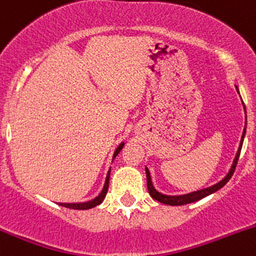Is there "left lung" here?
Masks as SVG:
<instances>
[{"label":"left lung","mask_w":256,"mask_h":256,"mask_svg":"<svg viewBox=\"0 0 256 256\" xmlns=\"http://www.w3.org/2000/svg\"><path fill=\"white\" fill-rule=\"evenodd\" d=\"M236 90H238V92H239V88H236ZM242 105H244V102H242ZM244 111H245V118H246V108H245V105H244ZM245 134H246V122H245V128H244V131H242V140H240L239 148H238V152H236V155H235L234 161H232V168H230L229 172L226 174V176H225L222 180H220L219 182L214 184V185L209 186V188H200V190H196V191H191V192H188V194L166 195V194H162V192H160V191L156 190L155 186H154V184H152V180H151L150 171H148V166H145L146 178H148V194L151 195V198H152V199H155L156 202H161V204L171 205V206H178V205L191 204V202H198V200H202V199H204V198H206V196H209V195L216 192L218 190H220V188H222V186H224L225 184H226L228 181L232 178V174H234L235 168H236L238 160H239L240 151H242V142H244Z\"/></svg>","instance_id":"left-lung-1"}]
</instances>
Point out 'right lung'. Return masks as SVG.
Segmentation results:
<instances>
[{"mask_svg": "<svg viewBox=\"0 0 256 256\" xmlns=\"http://www.w3.org/2000/svg\"><path fill=\"white\" fill-rule=\"evenodd\" d=\"M124 145H125V142H121L120 145L116 148L115 152H114L112 155V161L114 158L118 156V154L120 152L121 148H124ZM110 172H111V168H108V175H106V180H105V184H104V188L102 190H101L100 194L98 195L96 198H94V199L88 200V202H58V205H61V206H65V208H68V209H76V210H88V209H92V208L98 206V205H100L101 202H104V199H105L106 194H108V181H110Z\"/></svg>", "mask_w": 256, "mask_h": 256, "instance_id": "add662e5", "label": "right lung"}]
</instances>
